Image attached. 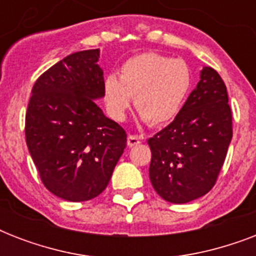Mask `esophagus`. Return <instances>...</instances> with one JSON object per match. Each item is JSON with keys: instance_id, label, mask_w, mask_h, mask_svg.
Instances as JSON below:
<instances>
[{"instance_id": "1", "label": "esophagus", "mask_w": 256, "mask_h": 256, "mask_svg": "<svg viewBox=\"0 0 256 256\" xmlns=\"http://www.w3.org/2000/svg\"><path fill=\"white\" fill-rule=\"evenodd\" d=\"M140 144V136H128V148H132V146H136V144Z\"/></svg>"}]
</instances>
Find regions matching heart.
<instances>
[{
  "label": "heart",
  "mask_w": 256,
  "mask_h": 256,
  "mask_svg": "<svg viewBox=\"0 0 256 256\" xmlns=\"http://www.w3.org/2000/svg\"><path fill=\"white\" fill-rule=\"evenodd\" d=\"M190 86V68L183 60L148 52L128 58L120 80L114 76L104 80V104L112 120L122 122L134 98L142 120L160 126L178 114Z\"/></svg>",
  "instance_id": "b5f03b06"
}]
</instances>
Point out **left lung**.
Here are the masks:
<instances>
[{
  "instance_id": "8db88e82",
  "label": "left lung",
  "mask_w": 256,
  "mask_h": 256,
  "mask_svg": "<svg viewBox=\"0 0 256 256\" xmlns=\"http://www.w3.org/2000/svg\"><path fill=\"white\" fill-rule=\"evenodd\" d=\"M231 138L226 85L206 66L174 120L148 140L154 190L171 203H187L207 194L216 182Z\"/></svg>"
}]
</instances>
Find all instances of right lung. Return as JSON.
Instances as JSON below:
<instances>
[{
    "label": "right lung",
    "instance_id": "obj_1",
    "mask_svg": "<svg viewBox=\"0 0 256 256\" xmlns=\"http://www.w3.org/2000/svg\"><path fill=\"white\" fill-rule=\"evenodd\" d=\"M100 49L77 52L38 78L25 120L26 144L42 183L58 198L85 202L106 188L126 132L104 116Z\"/></svg>",
    "mask_w": 256,
    "mask_h": 256
}]
</instances>
